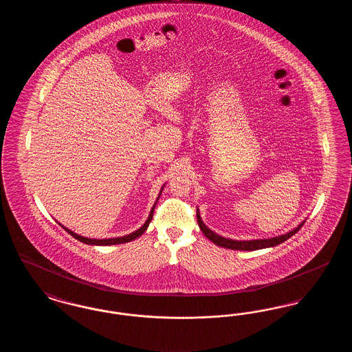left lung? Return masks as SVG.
<instances>
[{
  "label": "left lung",
  "instance_id": "1",
  "mask_svg": "<svg viewBox=\"0 0 352 352\" xmlns=\"http://www.w3.org/2000/svg\"><path fill=\"white\" fill-rule=\"evenodd\" d=\"M197 219H198V224L201 228L203 234L211 240L214 244H217L219 247L223 248H228V250H234V251H257V250H264V248H272L276 247L281 243H284L285 240H287L289 237H292L293 234H297L301 230L303 223L306 221V219L301 221L296 228H293L292 231L286 232V234H278L274 237H268V239H252V240H234V239H228L224 236L214 232L212 230H210L201 218V212L199 208H197Z\"/></svg>",
  "mask_w": 352,
  "mask_h": 352
}]
</instances>
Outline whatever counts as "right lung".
I'll return each mask as SVG.
<instances>
[{
    "label": "right lung",
    "instance_id": "1",
    "mask_svg": "<svg viewBox=\"0 0 352 352\" xmlns=\"http://www.w3.org/2000/svg\"><path fill=\"white\" fill-rule=\"evenodd\" d=\"M164 187H165V184L161 187V190H160V194H158V198H157V201H154V204H153V207H151V212H149V217L146 219V221L138 228V230H135L134 232L129 234H125V236H120V237H111V239H91V237H85V236H82V234H75L74 231H71V230H68L67 227H65L63 224H60L58 220V224L62 227V228H65L66 231H67L68 234H71V236H74L76 240H79V241H82L84 244H88V245H116V244H124V243H129V241H132L134 239H137V237H140L141 234H144L146 230H148V227H149V224H151V219H153V212H154V207H155V204H157V201L160 199V197H161V194H162V191H164Z\"/></svg>",
    "mask_w": 352,
    "mask_h": 352
}]
</instances>
